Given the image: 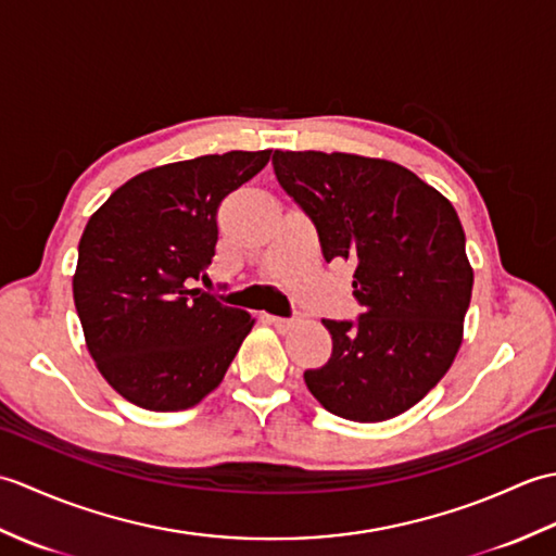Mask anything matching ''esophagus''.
<instances>
[{"label":"esophagus","instance_id":"1","mask_svg":"<svg viewBox=\"0 0 556 556\" xmlns=\"http://www.w3.org/2000/svg\"><path fill=\"white\" fill-rule=\"evenodd\" d=\"M296 323H299V317H271V325L279 329H291Z\"/></svg>","mask_w":556,"mask_h":556}]
</instances>
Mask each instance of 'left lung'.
<instances>
[{"instance_id": "8db88e82", "label": "left lung", "mask_w": 556, "mask_h": 556, "mask_svg": "<svg viewBox=\"0 0 556 556\" xmlns=\"http://www.w3.org/2000/svg\"><path fill=\"white\" fill-rule=\"evenodd\" d=\"M271 164L315 224L327 263L356 265L363 308L358 320H323L332 356L303 380L339 418H394L442 380L464 337L473 269L456 210L396 162L275 150Z\"/></svg>"}]
</instances>
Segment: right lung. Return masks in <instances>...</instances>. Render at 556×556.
Returning a JSON list of instances; mask_svg holds the SVG:
<instances>
[{
    "label": "right lung",
    "instance_id": "obj_1",
    "mask_svg": "<svg viewBox=\"0 0 556 556\" xmlns=\"http://www.w3.org/2000/svg\"><path fill=\"white\" fill-rule=\"evenodd\" d=\"M271 150H231L134 176L86 224L74 303L92 361L148 410H184L222 380L255 320L198 287L215 257L222 200Z\"/></svg>",
    "mask_w": 556,
    "mask_h": 556
}]
</instances>
